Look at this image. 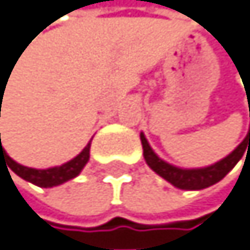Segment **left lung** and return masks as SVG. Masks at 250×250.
Instances as JSON below:
<instances>
[{"label":"left lung","mask_w":250,"mask_h":250,"mask_svg":"<svg viewBox=\"0 0 250 250\" xmlns=\"http://www.w3.org/2000/svg\"><path fill=\"white\" fill-rule=\"evenodd\" d=\"M140 140H142V146H144L145 161L158 175H161L164 180H167L169 184L180 188V190H203V188H208L210 185L217 184V182H220L223 177L236 166V163L243 158L244 151L249 150L247 144H250V126L246 139L234 148L230 155L220 159L219 163L212 164V166L199 167V169H182V167L172 166V164L163 161V159L151 150V146L148 144V140L145 139L144 134H140Z\"/></svg>","instance_id":"1"}]
</instances>
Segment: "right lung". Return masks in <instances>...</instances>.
Listing matches in <instances>:
<instances>
[{"instance_id":"add662e5","label":"right lung","mask_w":250,"mask_h":250,"mask_svg":"<svg viewBox=\"0 0 250 250\" xmlns=\"http://www.w3.org/2000/svg\"><path fill=\"white\" fill-rule=\"evenodd\" d=\"M1 95H2V92H1ZM89 150H91V142L84 146V150L76 158L70 159L68 163L62 164V166L49 167V169H33V167H27V166H22V164L16 163L9 155H7L4 148L1 146L0 134V163L2 159L12 172H16L19 177H22L23 180L30 182V184H35L42 188L62 185L65 182L75 179L76 175H80L83 167L86 166L89 161Z\"/></svg>"}]
</instances>
